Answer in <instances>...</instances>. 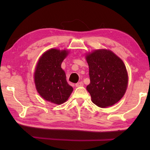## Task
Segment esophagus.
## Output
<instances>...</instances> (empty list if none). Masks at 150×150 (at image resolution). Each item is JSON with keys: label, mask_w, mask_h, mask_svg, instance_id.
Here are the masks:
<instances>
[{"label": "esophagus", "mask_w": 150, "mask_h": 150, "mask_svg": "<svg viewBox=\"0 0 150 150\" xmlns=\"http://www.w3.org/2000/svg\"><path fill=\"white\" fill-rule=\"evenodd\" d=\"M83 82H79V83H76V84H75V86L77 87H81V86H83Z\"/></svg>", "instance_id": "34e87169"}]
</instances>
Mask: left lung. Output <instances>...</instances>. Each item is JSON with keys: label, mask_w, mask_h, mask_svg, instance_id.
I'll return each mask as SVG.
<instances>
[{"label": "left lung", "mask_w": 150, "mask_h": 150, "mask_svg": "<svg viewBox=\"0 0 150 150\" xmlns=\"http://www.w3.org/2000/svg\"><path fill=\"white\" fill-rule=\"evenodd\" d=\"M89 67L90 84L87 90L94 104L107 107L118 102L126 92L128 73L118 56L106 50H98L86 57Z\"/></svg>", "instance_id": "8db88e82"}]
</instances>
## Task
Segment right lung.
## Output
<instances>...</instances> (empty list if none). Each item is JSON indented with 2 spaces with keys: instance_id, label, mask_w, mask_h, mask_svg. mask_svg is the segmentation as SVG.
I'll list each match as a JSON object with an SVG mask.
<instances>
[{
  "instance_id": "right-lung-1",
  "label": "right lung",
  "mask_w": 150,
  "mask_h": 150,
  "mask_svg": "<svg viewBox=\"0 0 150 150\" xmlns=\"http://www.w3.org/2000/svg\"><path fill=\"white\" fill-rule=\"evenodd\" d=\"M67 53L56 49L47 51L40 58L34 73L35 87L40 96L57 105L65 102L73 90L61 67Z\"/></svg>"
}]
</instances>
